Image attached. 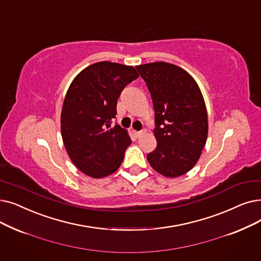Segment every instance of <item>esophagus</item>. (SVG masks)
I'll return each instance as SVG.
<instances>
[{
	"instance_id": "esophagus-1",
	"label": "esophagus",
	"mask_w": 261,
	"mask_h": 261,
	"mask_svg": "<svg viewBox=\"0 0 261 261\" xmlns=\"http://www.w3.org/2000/svg\"><path fill=\"white\" fill-rule=\"evenodd\" d=\"M145 130H142V131H134V134L137 135V138H141L143 134H145Z\"/></svg>"
}]
</instances>
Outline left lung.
<instances>
[{
	"instance_id": "8db88e82",
	"label": "left lung",
	"mask_w": 261,
	"mask_h": 261,
	"mask_svg": "<svg viewBox=\"0 0 261 261\" xmlns=\"http://www.w3.org/2000/svg\"><path fill=\"white\" fill-rule=\"evenodd\" d=\"M135 68L149 89L154 109L156 147L147 160L167 178L182 176L195 166L208 138L200 88L193 76L173 64L155 62Z\"/></svg>"
}]
</instances>
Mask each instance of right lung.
Returning <instances> with one entry per match:
<instances>
[{"instance_id": "obj_1", "label": "right lung", "mask_w": 261, "mask_h": 261, "mask_svg": "<svg viewBox=\"0 0 261 261\" xmlns=\"http://www.w3.org/2000/svg\"><path fill=\"white\" fill-rule=\"evenodd\" d=\"M138 77L132 66L98 62L72 80L62 108L61 132L68 155L83 174L103 178L121 165L131 140L126 129L111 122L121 90Z\"/></svg>"}]
</instances>
